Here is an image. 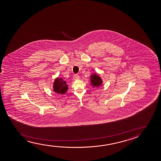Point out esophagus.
Returning a JSON list of instances; mask_svg holds the SVG:
<instances>
[{"label": "esophagus", "mask_w": 161, "mask_h": 161, "mask_svg": "<svg viewBox=\"0 0 161 161\" xmlns=\"http://www.w3.org/2000/svg\"><path fill=\"white\" fill-rule=\"evenodd\" d=\"M73 78H74V80H79L80 79L79 75H77V74H75V75H74Z\"/></svg>", "instance_id": "1"}]
</instances>
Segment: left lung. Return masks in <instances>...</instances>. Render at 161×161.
Returning <instances> with one entry per match:
<instances>
[{
	"label": "left lung",
	"mask_w": 161,
	"mask_h": 161,
	"mask_svg": "<svg viewBox=\"0 0 161 161\" xmlns=\"http://www.w3.org/2000/svg\"><path fill=\"white\" fill-rule=\"evenodd\" d=\"M91 85L93 87H98L102 84V80L99 75L96 74H93L90 76Z\"/></svg>",
	"instance_id": "8db88e82"
}]
</instances>
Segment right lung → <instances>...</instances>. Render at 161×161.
Here are the masks:
<instances>
[{"mask_svg": "<svg viewBox=\"0 0 161 161\" xmlns=\"http://www.w3.org/2000/svg\"><path fill=\"white\" fill-rule=\"evenodd\" d=\"M68 90V86L66 82L61 77L55 79L53 83V90L55 93L64 95Z\"/></svg>", "mask_w": 161, "mask_h": 161, "instance_id": "obj_1", "label": "right lung"}]
</instances>
